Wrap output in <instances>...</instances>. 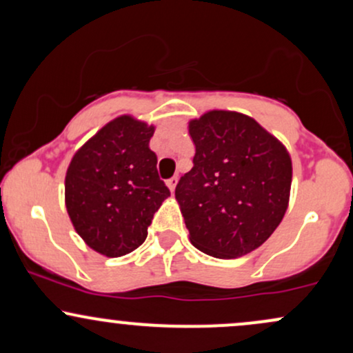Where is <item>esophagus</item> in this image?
<instances>
[{"label": "esophagus", "mask_w": 353, "mask_h": 353, "mask_svg": "<svg viewBox=\"0 0 353 353\" xmlns=\"http://www.w3.org/2000/svg\"><path fill=\"white\" fill-rule=\"evenodd\" d=\"M165 184H168V188L171 189V192H174V189H176V184H177V177L172 176L171 179H168V182H165Z\"/></svg>", "instance_id": "1"}]
</instances>
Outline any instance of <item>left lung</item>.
Segmentation results:
<instances>
[{
	"mask_svg": "<svg viewBox=\"0 0 353 353\" xmlns=\"http://www.w3.org/2000/svg\"><path fill=\"white\" fill-rule=\"evenodd\" d=\"M192 169L176 185L190 242L217 259L252 252L272 236L289 204V152L252 117L209 111L189 123Z\"/></svg>",
	"mask_w": 353,
	"mask_h": 353,
	"instance_id": "left-lung-1",
	"label": "left lung"
}]
</instances>
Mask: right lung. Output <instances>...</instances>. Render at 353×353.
Wrapping results in <instances>:
<instances>
[{
    "mask_svg": "<svg viewBox=\"0 0 353 353\" xmlns=\"http://www.w3.org/2000/svg\"><path fill=\"white\" fill-rule=\"evenodd\" d=\"M152 125L116 117L72 157L64 182L66 209L76 232L96 252L121 257L148 237L168 185L149 149Z\"/></svg>",
    "mask_w": 353,
    "mask_h": 353,
    "instance_id": "1",
    "label": "right lung"
}]
</instances>
